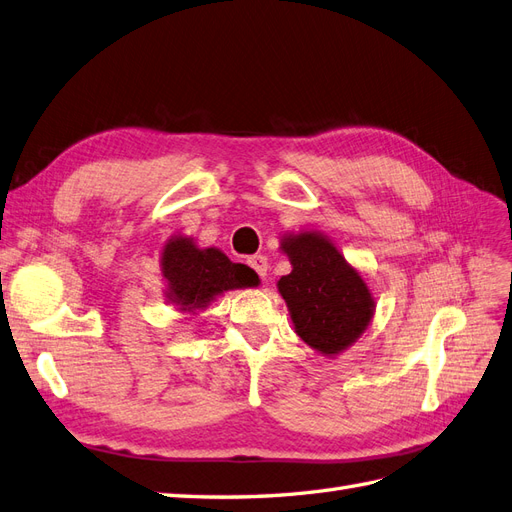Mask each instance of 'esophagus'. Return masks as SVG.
<instances>
[{
    "mask_svg": "<svg viewBox=\"0 0 512 512\" xmlns=\"http://www.w3.org/2000/svg\"><path fill=\"white\" fill-rule=\"evenodd\" d=\"M248 264H250V267H252L262 279L267 277V271H269V260H267V256L256 254V256H252V258H248Z\"/></svg>",
    "mask_w": 512,
    "mask_h": 512,
    "instance_id": "34e87169",
    "label": "esophagus"
}]
</instances>
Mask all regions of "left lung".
<instances>
[{"label": "left lung", "instance_id": "8db88e82", "mask_svg": "<svg viewBox=\"0 0 512 512\" xmlns=\"http://www.w3.org/2000/svg\"><path fill=\"white\" fill-rule=\"evenodd\" d=\"M292 271L277 281L294 332L309 347L332 358L354 345L375 315V298L362 275L334 243L317 231L281 239Z\"/></svg>", "mask_w": 512, "mask_h": 512}]
</instances>
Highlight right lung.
<instances>
[{
	"instance_id": "obj_1",
	"label": "right lung",
	"mask_w": 512,
	"mask_h": 512,
	"mask_svg": "<svg viewBox=\"0 0 512 512\" xmlns=\"http://www.w3.org/2000/svg\"><path fill=\"white\" fill-rule=\"evenodd\" d=\"M161 269L167 281V301L188 313L205 309L226 290L252 288L260 281L248 264L233 262L218 248L201 250L195 239L182 235L165 243Z\"/></svg>"
}]
</instances>
